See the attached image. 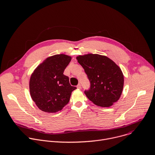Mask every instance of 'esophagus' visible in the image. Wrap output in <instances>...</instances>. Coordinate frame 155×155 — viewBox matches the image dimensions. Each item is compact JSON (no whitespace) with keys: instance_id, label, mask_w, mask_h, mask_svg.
<instances>
[{"instance_id":"esophagus-1","label":"esophagus","mask_w":155,"mask_h":155,"mask_svg":"<svg viewBox=\"0 0 155 155\" xmlns=\"http://www.w3.org/2000/svg\"><path fill=\"white\" fill-rule=\"evenodd\" d=\"M77 88L79 89H81V85L80 84H79L78 85H77Z\"/></svg>"}]
</instances>
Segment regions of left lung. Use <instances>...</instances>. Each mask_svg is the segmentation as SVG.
<instances>
[{"mask_svg": "<svg viewBox=\"0 0 155 155\" xmlns=\"http://www.w3.org/2000/svg\"><path fill=\"white\" fill-rule=\"evenodd\" d=\"M91 82V88L85 91L95 105L110 107L121 95L124 75L112 60L105 55L88 54L76 57Z\"/></svg>", "mask_w": 155, "mask_h": 155, "instance_id": "1", "label": "left lung"}]
</instances>
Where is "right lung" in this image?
<instances>
[{
  "instance_id": "add662e5",
  "label": "right lung",
  "mask_w": 155,
  "mask_h": 155,
  "mask_svg": "<svg viewBox=\"0 0 155 155\" xmlns=\"http://www.w3.org/2000/svg\"><path fill=\"white\" fill-rule=\"evenodd\" d=\"M71 58L65 54L49 57L31 74L29 84L31 97L41 111L56 113L70 101L76 87L71 86L63 72Z\"/></svg>"
}]
</instances>
